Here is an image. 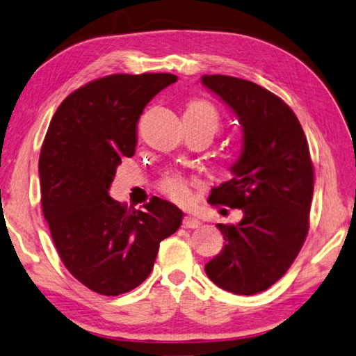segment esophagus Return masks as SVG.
Here are the masks:
<instances>
[{
	"instance_id": "esophagus-1",
	"label": "esophagus",
	"mask_w": 356,
	"mask_h": 356,
	"mask_svg": "<svg viewBox=\"0 0 356 356\" xmlns=\"http://www.w3.org/2000/svg\"><path fill=\"white\" fill-rule=\"evenodd\" d=\"M183 225H184V227H191V229H197V227H200L201 225H203V221H201V220L197 218V217L187 216V217H184V220H183Z\"/></svg>"
}]
</instances>
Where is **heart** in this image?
I'll return each instance as SVG.
<instances>
[{
    "label": "heart",
    "instance_id": "heart-1",
    "mask_svg": "<svg viewBox=\"0 0 356 356\" xmlns=\"http://www.w3.org/2000/svg\"><path fill=\"white\" fill-rule=\"evenodd\" d=\"M183 119L189 120L192 124L206 127L213 135L220 129V115L217 108L203 99H192L191 102H187ZM158 191L165 198L179 206H189L195 198V184L177 172L169 173L161 179L158 183Z\"/></svg>",
    "mask_w": 356,
    "mask_h": 356
}]
</instances>
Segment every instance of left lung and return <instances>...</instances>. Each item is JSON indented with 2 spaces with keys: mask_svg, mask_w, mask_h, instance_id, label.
<instances>
[{
  "mask_svg": "<svg viewBox=\"0 0 356 356\" xmlns=\"http://www.w3.org/2000/svg\"><path fill=\"white\" fill-rule=\"evenodd\" d=\"M243 129L232 179L213 187L212 206L243 211L237 225H217L225 246L206 264L207 277L234 294L265 291L284 276L308 234L313 164L302 127L282 99L250 80L203 76Z\"/></svg>",
  "mask_w": 356,
  "mask_h": 356,
  "instance_id": "1",
  "label": "left lung"
}]
</instances>
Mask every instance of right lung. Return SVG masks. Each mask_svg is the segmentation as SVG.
I'll list each match as a JSON object with an SVG mask.
<instances>
[{"instance_id":"right-lung-1","label":"right lung","mask_w":356,"mask_h":356,"mask_svg":"<svg viewBox=\"0 0 356 356\" xmlns=\"http://www.w3.org/2000/svg\"><path fill=\"white\" fill-rule=\"evenodd\" d=\"M175 82L167 72L92 80L60 104L46 131L38 159L44 220L63 265L104 296L143 284L159 243L183 220L175 204L158 197L136 211L108 195L122 158L135 155L145 105Z\"/></svg>"}]
</instances>
